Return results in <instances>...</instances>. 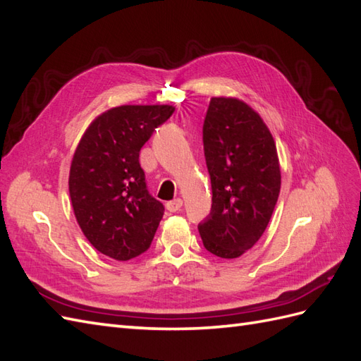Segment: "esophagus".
<instances>
[{
  "instance_id": "34e87169",
  "label": "esophagus",
  "mask_w": 361,
  "mask_h": 361,
  "mask_svg": "<svg viewBox=\"0 0 361 361\" xmlns=\"http://www.w3.org/2000/svg\"><path fill=\"white\" fill-rule=\"evenodd\" d=\"M165 207L170 211V213H176V211H179L182 208V199H174V200L166 202Z\"/></svg>"
}]
</instances>
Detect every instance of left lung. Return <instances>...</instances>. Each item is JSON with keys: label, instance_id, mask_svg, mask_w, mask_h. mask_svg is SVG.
Listing matches in <instances>:
<instances>
[{"label": "left lung", "instance_id": "8db88e82", "mask_svg": "<svg viewBox=\"0 0 361 361\" xmlns=\"http://www.w3.org/2000/svg\"><path fill=\"white\" fill-rule=\"evenodd\" d=\"M204 153L213 204L199 233L222 259L240 257L265 233L280 192L276 142L259 113L235 98H211Z\"/></svg>", "mask_w": 361, "mask_h": 361}]
</instances>
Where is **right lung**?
I'll use <instances>...</instances> for the list:
<instances>
[{
	"label": "right lung",
	"mask_w": 361,
	"mask_h": 361,
	"mask_svg": "<svg viewBox=\"0 0 361 361\" xmlns=\"http://www.w3.org/2000/svg\"><path fill=\"white\" fill-rule=\"evenodd\" d=\"M174 111L121 105L99 114L79 140L68 176L75 217L99 252L130 260L150 248L164 205L147 190L139 152Z\"/></svg>",
	"instance_id": "1"
}]
</instances>
